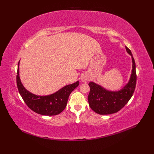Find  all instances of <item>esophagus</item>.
I'll return each instance as SVG.
<instances>
[{
	"label": "esophagus",
	"mask_w": 154,
	"mask_h": 154,
	"mask_svg": "<svg viewBox=\"0 0 154 154\" xmlns=\"http://www.w3.org/2000/svg\"><path fill=\"white\" fill-rule=\"evenodd\" d=\"M88 80H89V78H88V77L86 75L82 76V81L83 82H87L88 81Z\"/></svg>",
	"instance_id": "esophagus-1"
}]
</instances>
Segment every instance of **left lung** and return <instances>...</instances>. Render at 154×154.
I'll use <instances>...</instances> for the list:
<instances>
[{
	"label": "left lung",
	"mask_w": 154,
	"mask_h": 154,
	"mask_svg": "<svg viewBox=\"0 0 154 154\" xmlns=\"http://www.w3.org/2000/svg\"><path fill=\"white\" fill-rule=\"evenodd\" d=\"M126 50L131 55L132 69L128 83L122 89L118 91H109L94 82H90V92L88 96V104L92 110L101 115L111 114L118 112L131 98L136 85V63L132 54L127 47Z\"/></svg>",
	"instance_id": "left-lung-1"
}]
</instances>
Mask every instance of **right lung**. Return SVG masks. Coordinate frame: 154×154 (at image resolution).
<instances>
[{
    "label": "right lung",
    "mask_w": 154,
    "mask_h": 154,
    "mask_svg": "<svg viewBox=\"0 0 154 154\" xmlns=\"http://www.w3.org/2000/svg\"><path fill=\"white\" fill-rule=\"evenodd\" d=\"M19 62L17 73V84L20 94L27 106L35 112L44 116H55L61 113L66 107L70 94L79 85V82L65 86L54 94L37 96L27 91L21 83Z\"/></svg>",
    "instance_id": "1"
}]
</instances>
